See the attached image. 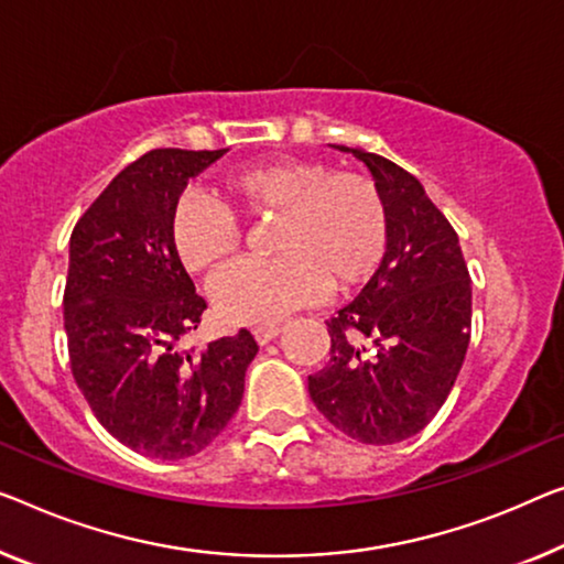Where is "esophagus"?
<instances>
[{"label":"esophagus","mask_w":564,"mask_h":564,"mask_svg":"<svg viewBox=\"0 0 564 564\" xmlns=\"http://www.w3.org/2000/svg\"><path fill=\"white\" fill-rule=\"evenodd\" d=\"M253 334H256V339L260 344H268V341L275 339V336L281 334V326L279 324H263V326H256Z\"/></svg>","instance_id":"1"}]
</instances>
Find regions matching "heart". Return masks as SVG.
Masks as SVG:
<instances>
[{"mask_svg":"<svg viewBox=\"0 0 564 564\" xmlns=\"http://www.w3.org/2000/svg\"><path fill=\"white\" fill-rule=\"evenodd\" d=\"M228 207L184 192L172 209V242L192 273H217L238 256L242 220L275 215L265 263H240L215 283L220 314L235 324L279 322L326 289L372 279L390 246V215L365 174L332 172L308 159H263L217 180Z\"/></svg>","mask_w":564,"mask_h":564,"instance_id":"1","label":"heart"}]
</instances>
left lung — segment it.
<instances>
[{"instance_id": "obj_1", "label": "left lung", "mask_w": 564, "mask_h": 564, "mask_svg": "<svg viewBox=\"0 0 564 564\" xmlns=\"http://www.w3.org/2000/svg\"><path fill=\"white\" fill-rule=\"evenodd\" d=\"M349 151L375 176L390 246L362 293L326 322L329 365L308 394L334 427L390 445L423 431L448 400L470 341V275L458 235L423 184L390 159Z\"/></svg>"}]
</instances>
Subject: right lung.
Returning <instances> with one entry per match:
<instances>
[{"label":"right lung","mask_w":564,"mask_h":564,"mask_svg":"<svg viewBox=\"0 0 564 564\" xmlns=\"http://www.w3.org/2000/svg\"><path fill=\"white\" fill-rule=\"evenodd\" d=\"M228 149H154L113 176L70 235L65 334L70 369L98 423L126 448L180 460L230 423L258 355L248 329L182 349L207 301L172 242L192 176Z\"/></svg>","instance_id":"right-lung-1"}]
</instances>
